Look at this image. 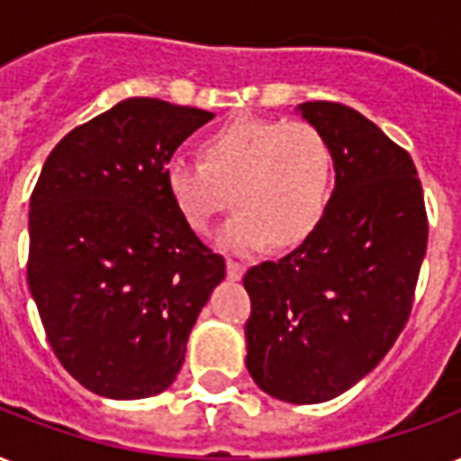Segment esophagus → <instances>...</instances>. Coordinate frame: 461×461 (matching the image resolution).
<instances>
[{
    "instance_id": "1",
    "label": "esophagus",
    "mask_w": 461,
    "mask_h": 461,
    "mask_svg": "<svg viewBox=\"0 0 461 461\" xmlns=\"http://www.w3.org/2000/svg\"><path fill=\"white\" fill-rule=\"evenodd\" d=\"M244 271H247V266L241 264V261H231V258L227 261V276H230L231 281H240Z\"/></svg>"
}]
</instances>
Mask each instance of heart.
I'll return each instance as SVG.
<instances>
[{"instance_id": "b5f03b06", "label": "heart", "mask_w": 461, "mask_h": 461, "mask_svg": "<svg viewBox=\"0 0 461 461\" xmlns=\"http://www.w3.org/2000/svg\"><path fill=\"white\" fill-rule=\"evenodd\" d=\"M170 203L190 230L207 234L237 204L220 234L227 251L300 247L317 230L332 190V153L305 122L240 117L207 134L200 163L170 158L163 168Z\"/></svg>"}]
</instances>
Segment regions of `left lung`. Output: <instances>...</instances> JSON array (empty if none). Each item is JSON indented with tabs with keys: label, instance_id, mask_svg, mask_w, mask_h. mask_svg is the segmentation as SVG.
<instances>
[{
	"label": "left lung",
	"instance_id": "8db88e82",
	"mask_svg": "<svg viewBox=\"0 0 461 461\" xmlns=\"http://www.w3.org/2000/svg\"><path fill=\"white\" fill-rule=\"evenodd\" d=\"M325 136L335 190L317 230L278 261L251 266L247 369L285 403L332 401L393 347L428 249L422 185L408 153L337 102H303Z\"/></svg>",
	"mask_w": 461,
	"mask_h": 461
}]
</instances>
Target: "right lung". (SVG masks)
Instances as JSON below:
<instances>
[{"label":"right lung","mask_w":461,"mask_h":461,"mask_svg":"<svg viewBox=\"0 0 461 461\" xmlns=\"http://www.w3.org/2000/svg\"><path fill=\"white\" fill-rule=\"evenodd\" d=\"M214 114L131 97L43 163L29 212V291L75 381L136 401L176 381L190 330L224 281L170 203L163 168Z\"/></svg>","instance_id":"1"}]
</instances>
